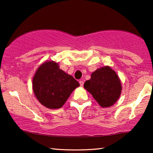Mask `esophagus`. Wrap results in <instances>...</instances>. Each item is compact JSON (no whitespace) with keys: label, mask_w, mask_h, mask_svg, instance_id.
I'll return each mask as SVG.
<instances>
[{"label":"esophagus","mask_w":153,"mask_h":153,"mask_svg":"<svg viewBox=\"0 0 153 153\" xmlns=\"http://www.w3.org/2000/svg\"><path fill=\"white\" fill-rule=\"evenodd\" d=\"M79 85H80V86H81L82 87L83 86H84V81H83V80H79Z\"/></svg>","instance_id":"34e87169"}]
</instances>
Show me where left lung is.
<instances>
[{"label": "left lung", "instance_id": "1", "mask_svg": "<svg viewBox=\"0 0 153 153\" xmlns=\"http://www.w3.org/2000/svg\"><path fill=\"white\" fill-rule=\"evenodd\" d=\"M84 86L102 107H111L117 102L122 88L117 74L108 66L93 72Z\"/></svg>", "mask_w": 153, "mask_h": 153}]
</instances>
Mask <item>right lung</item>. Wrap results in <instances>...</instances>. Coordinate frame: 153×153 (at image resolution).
Segmentation results:
<instances>
[{"label":"right lung","instance_id":"add662e5","mask_svg":"<svg viewBox=\"0 0 153 153\" xmlns=\"http://www.w3.org/2000/svg\"><path fill=\"white\" fill-rule=\"evenodd\" d=\"M33 90L39 102L51 109L65 103L79 82L59 69L58 63L46 61L38 67L33 78Z\"/></svg>","mask_w":153,"mask_h":153}]
</instances>
